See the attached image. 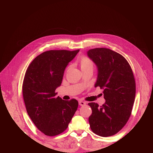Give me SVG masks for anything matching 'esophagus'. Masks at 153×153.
<instances>
[{
  "label": "esophagus",
  "mask_w": 153,
  "mask_h": 153,
  "mask_svg": "<svg viewBox=\"0 0 153 153\" xmlns=\"http://www.w3.org/2000/svg\"><path fill=\"white\" fill-rule=\"evenodd\" d=\"M78 103H79V105L80 106H85L86 104L85 101H79V102Z\"/></svg>",
  "instance_id": "obj_1"
}]
</instances>
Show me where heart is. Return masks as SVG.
Wrapping results in <instances>:
<instances>
[{
  "label": "heart",
  "instance_id": "heart-1",
  "mask_svg": "<svg viewBox=\"0 0 153 153\" xmlns=\"http://www.w3.org/2000/svg\"><path fill=\"white\" fill-rule=\"evenodd\" d=\"M80 65L82 71L87 69H93L94 68V63L92 60L85 56L81 57L80 60Z\"/></svg>",
  "mask_w": 153,
  "mask_h": 153
}]
</instances>
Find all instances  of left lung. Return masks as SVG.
<instances>
[{
  "instance_id": "1",
  "label": "left lung",
  "mask_w": 153,
  "mask_h": 153,
  "mask_svg": "<svg viewBox=\"0 0 153 153\" xmlns=\"http://www.w3.org/2000/svg\"><path fill=\"white\" fill-rule=\"evenodd\" d=\"M87 55L98 68L95 87L103 89L105 103H88L91 130L106 137L118 133L130 117L135 98L136 85L132 69L123 55L105 48L91 49Z\"/></svg>"
}]
</instances>
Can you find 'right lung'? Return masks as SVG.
<instances>
[{
	"instance_id": "obj_1",
	"label": "right lung",
	"mask_w": 153,
	"mask_h": 153,
	"mask_svg": "<svg viewBox=\"0 0 153 153\" xmlns=\"http://www.w3.org/2000/svg\"><path fill=\"white\" fill-rule=\"evenodd\" d=\"M79 50H49L37 56L25 74L22 92L27 114L39 130L47 136L59 135L67 129L77 110L75 99L56 97L64 70Z\"/></svg>"
}]
</instances>
